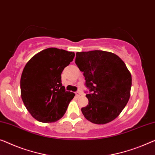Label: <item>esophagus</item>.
<instances>
[{
	"label": "esophagus",
	"instance_id": "34e87169",
	"mask_svg": "<svg viewBox=\"0 0 155 155\" xmlns=\"http://www.w3.org/2000/svg\"><path fill=\"white\" fill-rule=\"evenodd\" d=\"M75 96H77L78 98H79L80 96H81V94H80V92H78V91H77V92H75Z\"/></svg>",
	"mask_w": 155,
	"mask_h": 155
}]
</instances>
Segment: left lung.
Masks as SVG:
<instances>
[{
	"instance_id": "obj_1",
	"label": "left lung",
	"mask_w": 155,
	"mask_h": 155,
	"mask_svg": "<svg viewBox=\"0 0 155 155\" xmlns=\"http://www.w3.org/2000/svg\"><path fill=\"white\" fill-rule=\"evenodd\" d=\"M75 64L84 73L91 94L83 115L96 124L110 122L120 115L129 101L131 75L124 62L110 51L94 50L76 53Z\"/></svg>"
}]
</instances>
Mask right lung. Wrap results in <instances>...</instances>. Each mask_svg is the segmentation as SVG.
<instances>
[{
	"label": "right lung",
	"mask_w": 155,
	"mask_h": 155,
	"mask_svg": "<svg viewBox=\"0 0 155 155\" xmlns=\"http://www.w3.org/2000/svg\"><path fill=\"white\" fill-rule=\"evenodd\" d=\"M75 53L55 48L42 50L27 62L20 80L21 99L31 116L40 122L60 120L75 94L65 91L61 74Z\"/></svg>",
	"instance_id": "obj_1"
}]
</instances>
